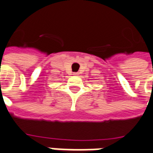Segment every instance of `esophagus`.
Here are the masks:
<instances>
[{
	"instance_id": "esophagus-1",
	"label": "esophagus",
	"mask_w": 153,
	"mask_h": 153,
	"mask_svg": "<svg viewBox=\"0 0 153 153\" xmlns=\"http://www.w3.org/2000/svg\"><path fill=\"white\" fill-rule=\"evenodd\" d=\"M79 73L78 72H73V76H78Z\"/></svg>"
}]
</instances>
